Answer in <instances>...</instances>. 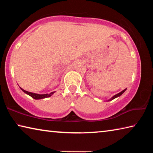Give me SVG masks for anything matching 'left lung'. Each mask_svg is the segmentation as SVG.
<instances>
[{
  "label": "left lung",
  "instance_id": "left-lung-1",
  "mask_svg": "<svg viewBox=\"0 0 153 153\" xmlns=\"http://www.w3.org/2000/svg\"><path fill=\"white\" fill-rule=\"evenodd\" d=\"M126 89H127V88L124 89L123 90H122V91L120 92V93H118V94H115V95H114L113 97H111L109 100H107V101H110V100H113V99H115V98H117V97H120V96H121V94H123L124 92H125L126 90Z\"/></svg>",
  "mask_w": 153,
  "mask_h": 153
}]
</instances>
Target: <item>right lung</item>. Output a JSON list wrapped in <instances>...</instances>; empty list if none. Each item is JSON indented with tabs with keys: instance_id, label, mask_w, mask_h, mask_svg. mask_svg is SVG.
I'll return each mask as SVG.
<instances>
[{
	"instance_id": "right-lung-1",
	"label": "right lung",
	"mask_w": 153,
	"mask_h": 153,
	"mask_svg": "<svg viewBox=\"0 0 153 153\" xmlns=\"http://www.w3.org/2000/svg\"><path fill=\"white\" fill-rule=\"evenodd\" d=\"M21 90H22L23 92H25V94H28L29 96H30L31 97H32L33 98H34L36 100H38V99H42V98H48L51 97L52 95H53L54 93L55 92H52L51 93H49V94H36V93H33V92H28L26 91V90H25L24 89H22V88L20 87Z\"/></svg>"
}]
</instances>
